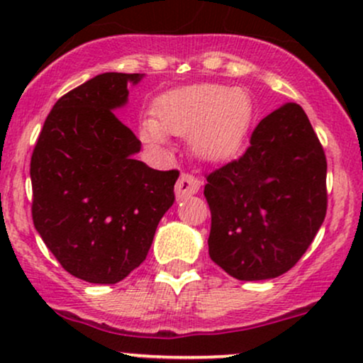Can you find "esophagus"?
Segmentation results:
<instances>
[{"label": "esophagus", "instance_id": "1", "mask_svg": "<svg viewBox=\"0 0 363 363\" xmlns=\"http://www.w3.org/2000/svg\"><path fill=\"white\" fill-rule=\"evenodd\" d=\"M201 181L198 177H194L193 174H181L177 184H176V194L179 199L187 198V196H193L199 191Z\"/></svg>", "mask_w": 363, "mask_h": 363}]
</instances>
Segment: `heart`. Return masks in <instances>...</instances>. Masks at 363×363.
Masks as SVG:
<instances>
[{
  "label": "heart",
  "mask_w": 363,
  "mask_h": 363,
  "mask_svg": "<svg viewBox=\"0 0 363 363\" xmlns=\"http://www.w3.org/2000/svg\"><path fill=\"white\" fill-rule=\"evenodd\" d=\"M155 119L140 126V138L150 147L167 143V133L189 135L196 157L218 162L239 152L254 121L251 95L225 85H193L160 95L155 102Z\"/></svg>",
  "instance_id": "heart-1"
}]
</instances>
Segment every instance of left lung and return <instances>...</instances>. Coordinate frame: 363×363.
I'll return each instance as SVG.
<instances>
[{
  "label": "left lung",
  "mask_w": 363,
  "mask_h": 363,
  "mask_svg": "<svg viewBox=\"0 0 363 363\" xmlns=\"http://www.w3.org/2000/svg\"><path fill=\"white\" fill-rule=\"evenodd\" d=\"M326 170L323 145L298 104L266 116L244 155L206 176L211 259L242 281L294 268L326 216Z\"/></svg>",
  "instance_id": "obj_1"
}]
</instances>
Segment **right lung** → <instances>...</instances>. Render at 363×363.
<instances>
[{
	"label": "right lung",
	"instance_id": "right-lung-1",
	"mask_svg": "<svg viewBox=\"0 0 363 363\" xmlns=\"http://www.w3.org/2000/svg\"><path fill=\"white\" fill-rule=\"evenodd\" d=\"M140 73H102L54 104L30 160L32 220L73 277L112 285L145 261L172 206L177 170L136 160L141 141L118 119Z\"/></svg>",
	"mask_w": 363,
	"mask_h": 363
}]
</instances>
